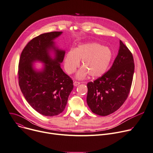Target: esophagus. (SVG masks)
<instances>
[{
	"label": "esophagus",
	"instance_id": "esophagus-1",
	"mask_svg": "<svg viewBox=\"0 0 153 153\" xmlns=\"http://www.w3.org/2000/svg\"><path fill=\"white\" fill-rule=\"evenodd\" d=\"M80 83H81L80 82H79V81H75L74 82V86H76L79 85Z\"/></svg>",
	"mask_w": 153,
	"mask_h": 153
}]
</instances>
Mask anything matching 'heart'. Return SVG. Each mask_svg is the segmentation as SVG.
I'll list each match as a JSON object with an SVG mask.
<instances>
[{"mask_svg":"<svg viewBox=\"0 0 153 153\" xmlns=\"http://www.w3.org/2000/svg\"><path fill=\"white\" fill-rule=\"evenodd\" d=\"M111 50L107 46L98 43H87L79 45L75 50H70L64 60L65 71L74 73L81 61L82 67L76 74V77L81 79L88 74L92 78L103 75L108 69L112 59Z\"/></svg>","mask_w":153,"mask_h":153,"instance_id":"b5f03b06","label":"heart"}]
</instances>
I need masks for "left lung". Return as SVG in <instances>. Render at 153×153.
<instances>
[{"mask_svg": "<svg viewBox=\"0 0 153 153\" xmlns=\"http://www.w3.org/2000/svg\"><path fill=\"white\" fill-rule=\"evenodd\" d=\"M120 43L118 54L108 71L87 84V103L94 113L100 116H107L118 110L131 91L134 57L121 40Z\"/></svg>", "mask_w": 153, "mask_h": 153, "instance_id": "1", "label": "left lung"}]
</instances>
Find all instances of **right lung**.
<instances>
[{
  "label": "right lung",
  "instance_id": "1",
  "mask_svg": "<svg viewBox=\"0 0 153 153\" xmlns=\"http://www.w3.org/2000/svg\"><path fill=\"white\" fill-rule=\"evenodd\" d=\"M62 32L45 33L31 40L23 49L18 65V81L23 96L30 106L41 114L53 116L62 113L74 89L73 80L61 68L65 51L59 50L53 40ZM55 52V58L49 55ZM45 64L41 71L32 63Z\"/></svg>",
  "mask_w": 153,
  "mask_h": 153
}]
</instances>
